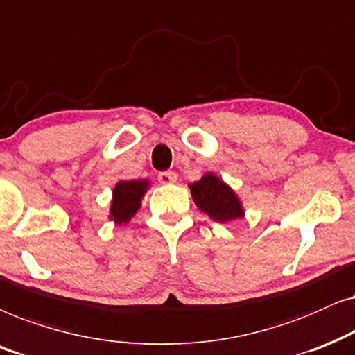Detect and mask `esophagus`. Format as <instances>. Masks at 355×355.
I'll return each mask as SVG.
<instances>
[{
    "instance_id": "34e87169",
    "label": "esophagus",
    "mask_w": 355,
    "mask_h": 355,
    "mask_svg": "<svg viewBox=\"0 0 355 355\" xmlns=\"http://www.w3.org/2000/svg\"><path fill=\"white\" fill-rule=\"evenodd\" d=\"M159 182L165 183V185H170V183L177 182V173L172 172V170H167V172L159 173Z\"/></svg>"
}]
</instances>
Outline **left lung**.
I'll list each match as a JSON object with an SVG mask.
<instances>
[{"mask_svg": "<svg viewBox=\"0 0 355 355\" xmlns=\"http://www.w3.org/2000/svg\"><path fill=\"white\" fill-rule=\"evenodd\" d=\"M190 190L195 205L211 219L224 224L243 217L242 202L237 195L216 175L206 173L200 182L191 183Z\"/></svg>", "mask_w": 355, "mask_h": 355, "instance_id": "obj_1", "label": "left lung"}]
</instances>
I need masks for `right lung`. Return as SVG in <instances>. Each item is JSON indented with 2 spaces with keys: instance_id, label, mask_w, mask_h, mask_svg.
<instances>
[{
  "instance_id": "add662e5",
  "label": "right lung",
  "mask_w": 355,
  "mask_h": 355,
  "mask_svg": "<svg viewBox=\"0 0 355 355\" xmlns=\"http://www.w3.org/2000/svg\"><path fill=\"white\" fill-rule=\"evenodd\" d=\"M146 180L120 182L113 188V200L110 207V219L116 224H125L136 214L141 206V198L148 190Z\"/></svg>"
}]
</instances>
